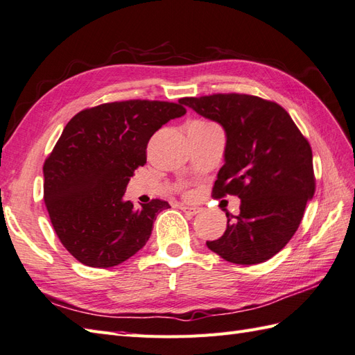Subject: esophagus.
I'll use <instances>...</instances> for the list:
<instances>
[{"label":"esophagus","instance_id":"obj_1","mask_svg":"<svg viewBox=\"0 0 355 355\" xmlns=\"http://www.w3.org/2000/svg\"><path fill=\"white\" fill-rule=\"evenodd\" d=\"M181 210H183L187 214H192V216L201 213V208H199V207H192V205H181Z\"/></svg>","mask_w":355,"mask_h":355}]
</instances>
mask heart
Returning a JSON list of instances; mask_svg holds the SVG:
<instances>
[{
	"label": "heart",
	"mask_w": 355,
	"mask_h": 355,
	"mask_svg": "<svg viewBox=\"0 0 355 355\" xmlns=\"http://www.w3.org/2000/svg\"><path fill=\"white\" fill-rule=\"evenodd\" d=\"M195 123H207V121H195Z\"/></svg>",
	"instance_id": "1"
}]
</instances>
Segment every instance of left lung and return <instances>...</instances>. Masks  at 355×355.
<instances>
[{
  "label": "left lung",
  "instance_id": "1",
  "mask_svg": "<svg viewBox=\"0 0 355 355\" xmlns=\"http://www.w3.org/2000/svg\"><path fill=\"white\" fill-rule=\"evenodd\" d=\"M183 105L219 123L226 135L213 196L241 199L240 214L226 213V231L207 241L208 249L232 264L266 262L293 239L313 198L311 145L284 107L257 96L184 97Z\"/></svg>",
  "mask_w": 355,
  "mask_h": 355
}]
</instances>
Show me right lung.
<instances>
[{
    "mask_svg": "<svg viewBox=\"0 0 355 355\" xmlns=\"http://www.w3.org/2000/svg\"><path fill=\"white\" fill-rule=\"evenodd\" d=\"M178 103L125 100L76 114L43 165V198L53 230L84 266L109 268L148 241L166 201L135 207L124 193L136 168L147 163V145L163 124L183 116Z\"/></svg>",
    "mask_w": 355,
    "mask_h": 355,
    "instance_id": "1",
    "label": "right lung"
}]
</instances>
